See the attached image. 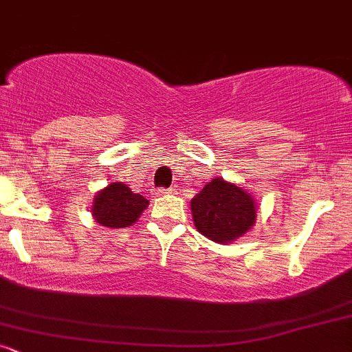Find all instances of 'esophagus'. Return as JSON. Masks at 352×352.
I'll list each match as a JSON object with an SVG mask.
<instances>
[{"label": "esophagus", "mask_w": 352, "mask_h": 352, "mask_svg": "<svg viewBox=\"0 0 352 352\" xmlns=\"http://www.w3.org/2000/svg\"><path fill=\"white\" fill-rule=\"evenodd\" d=\"M165 193H168L167 188H157V190H153V195H157V197H162V195H165Z\"/></svg>", "instance_id": "esophagus-1"}]
</instances>
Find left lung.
Masks as SVG:
<instances>
[{"label": "left lung", "mask_w": 352, "mask_h": 352, "mask_svg": "<svg viewBox=\"0 0 352 352\" xmlns=\"http://www.w3.org/2000/svg\"><path fill=\"white\" fill-rule=\"evenodd\" d=\"M193 225L204 236L217 243H230L243 236L256 221V204L252 193L213 179L190 201Z\"/></svg>", "instance_id": "1"}]
</instances>
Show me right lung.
Segmentation results:
<instances>
[{
    "label": "right lung",
    "mask_w": 352,
    "mask_h": 352,
    "mask_svg": "<svg viewBox=\"0 0 352 352\" xmlns=\"http://www.w3.org/2000/svg\"><path fill=\"white\" fill-rule=\"evenodd\" d=\"M147 205L148 200L132 192L124 182H112L96 193L91 212L102 227L127 228L139 220Z\"/></svg>",
    "instance_id": "1"
}]
</instances>
